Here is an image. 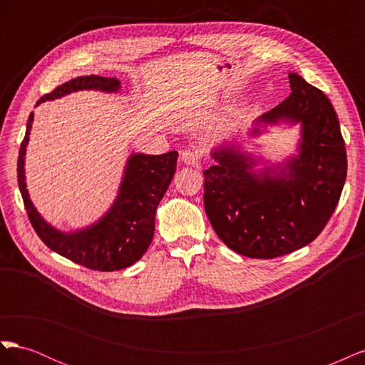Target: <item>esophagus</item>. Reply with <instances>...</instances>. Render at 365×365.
<instances>
[{
	"label": "esophagus",
	"instance_id": "34e87169",
	"mask_svg": "<svg viewBox=\"0 0 365 365\" xmlns=\"http://www.w3.org/2000/svg\"><path fill=\"white\" fill-rule=\"evenodd\" d=\"M181 160L187 165H193V168H200L201 164V153L195 149H185L181 153Z\"/></svg>",
	"mask_w": 365,
	"mask_h": 365
}]
</instances>
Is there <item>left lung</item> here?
<instances>
[{"mask_svg": "<svg viewBox=\"0 0 365 365\" xmlns=\"http://www.w3.org/2000/svg\"><path fill=\"white\" fill-rule=\"evenodd\" d=\"M292 93L256 125L302 123L298 157L252 172L257 161L236 146H220L204 170V208L224 244L251 259H274L306 247L338 205L347 175L339 121L329 98L289 73ZM260 128H254L257 135Z\"/></svg>", "mask_w": 365, "mask_h": 365, "instance_id": "left-lung-1", "label": "left lung"}]
</instances>
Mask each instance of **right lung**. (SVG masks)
<instances>
[{
  "instance_id": "1",
  "label": "right lung",
  "mask_w": 365,
  "mask_h": 365,
  "mask_svg": "<svg viewBox=\"0 0 365 365\" xmlns=\"http://www.w3.org/2000/svg\"><path fill=\"white\" fill-rule=\"evenodd\" d=\"M81 90L114 93L120 90V82L115 77L81 76L62 83L50 94L42 96L36 105ZM31 123L33 114L29 117L26 137L19 148L18 185L30 224L41 240L54 252L94 271L125 269L140 260L152 242L157 207L175 175L178 152L172 150L163 155H130L118 196L109 212L91 227L74 233H62L41 217L26 189L24 155Z\"/></svg>"
}]
</instances>
